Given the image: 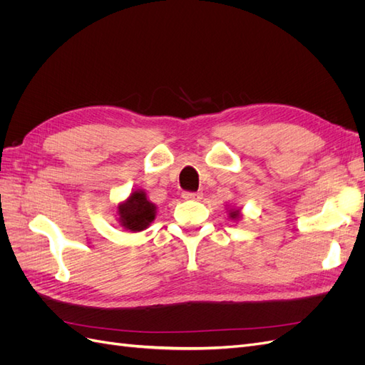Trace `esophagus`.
Segmentation results:
<instances>
[{"mask_svg": "<svg viewBox=\"0 0 365 365\" xmlns=\"http://www.w3.org/2000/svg\"><path fill=\"white\" fill-rule=\"evenodd\" d=\"M182 197H184V200L200 201L201 197H202V193H201V192H184V193H182Z\"/></svg>", "mask_w": 365, "mask_h": 365, "instance_id": "1", "label": "esophagus"}]
</instances>
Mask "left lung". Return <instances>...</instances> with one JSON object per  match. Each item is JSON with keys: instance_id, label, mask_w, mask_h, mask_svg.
<instances>
[{"instance_id": "8db88e82", "label": "left lung", "mask_w": 365, "mask_h": 365, "mask_svg": "<svg viewBox=\"0 0 365 365\" xmlns=\"http://www.w3.org/2000/svg\"><path fill=\"white\" fill-rule=\"evenodd\" d=\"M231 217H239V212H233V213H231Z\"/></svg>"}]
</instances>
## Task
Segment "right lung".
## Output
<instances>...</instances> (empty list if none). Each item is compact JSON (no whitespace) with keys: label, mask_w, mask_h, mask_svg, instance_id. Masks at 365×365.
<instances>
[{"label":"right lung","mask_w":365,"mask_h":365,"mask_svg":"<svg viewBox=\"0 0 365 365\" xmlns=\"http://www.w3.org/2000/svg\"><path fill=\"white\" fill-rule=\"evenodd\" d=\"M120 222L130 231H141L155 219V205L146 200V195L137 190L118 207Z\"/></svg>","instance_id":"obj_1"}]
</instances>
